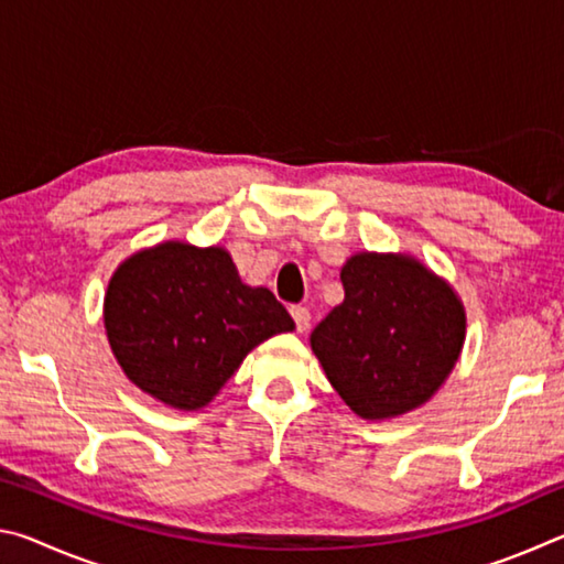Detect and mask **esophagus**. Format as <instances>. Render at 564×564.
<instances>
[{
    "mask_svg": "<svg viewBox=\"0 0 564 564\" xmlns=\"http://www.w3.org/2000/svg\"><path fill=\"white\" fill-rule=\"evenodd\" d=\"M291 316L295 321V330H299V333H305V330L311 328V313H308V308H303V305H293Z\"/></svg>",
    "mask_w": 564,
    "mask_h": 564,
    "instance_id": "obj_1",
    "label": "esophagus"
}]
</instances>
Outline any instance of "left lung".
I'll return each instance as SVG.
<instances>
[{"label":"left lung","instance_id":"obj_1","mask_svg":"<svg viewBox=\"0 0 564 564\" xmlns=\"http://www.w3.org/2000/svg\"><path fill=\"white\" fill-rule=\"evenodd\" d=\"M346 299L311 333V348L352 413L398 417L435 395L460 358L465 308L427 265L405 253L350 256Z\"/></svg>","mask_w":564,"mask_h":564}]
</instances>
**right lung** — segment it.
I'll return each mask as SVG.
<instances>
[{
	"instance_id": "1",
	"label": "right lung",
	"mask_w": 564,
	"mask_h": 564,
	"mask_svg": "<svg viewBox=\"0 0 564 564\" xmlns=\"http://www.w3.org/2000/svg\"><path fill=\"white\" fill-rule=\"evenodd\" d=\"M104 328L133 386L164 405L198 410L259 343L295 323L269 289L241 281L226 248L164 241L113 271Z\"/></svg>"
}]
</instances>
